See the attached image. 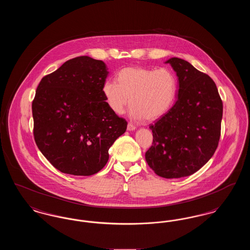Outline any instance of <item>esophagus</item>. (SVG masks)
Here are the masks:
<instances>
[{"label":"esophagus","instance_id":"34e87169","mask_svg":"<svg viewBox=\"0 0 250 250\" xmlns=\"http://www.w3.org/2000/svg\"><path fill=\"white\" fill-rule=\"evenodd\" d=\"M136 129V126L133 125V124H131V123H128V125H127V130L128 131H134Z\"/></svg>","mask_w":250,"mask_h":250}]
</instances>
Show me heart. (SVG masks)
Masks as SVG:
<instances>
[{"label":"heart","mask_w":250,"mask_h":250,"mask_svg":"<svg viewBox=\"0 0 250 250\" xmlns=\"http://www.w3.org/2000/svg\"><path fill=\"white\" fill-rule=\"evenodd\" d=\"M117 81H106L102 92L109 108L125 112L130 97L133 119H159L172 107L178 91L175 75L168 69L126 67L117 75Z\"/></svg>","instance_id":"heart-1"}]
</instances>
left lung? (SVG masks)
Returning a JSON list of instances; mask_svg holds the SVG:
<instances>
[{
	"label": "left lung",
	"instance_id": "1",
	"mask_svg": "<svg viewBox=\"0 0 250 250\" xmlns=\"http://www.w3.org/2000/svg\"><path fill=\"white\" fill-rule=\"evenodd\" d=\"M178 77L176 102L150 125L153 145L145 159L163 178L189 176L204 166L217 148L223 104L214 81L180 58L166 61Z\"/></svg>",
	"mask_w": 250,
	"mask_h": 250
}]
</instances>
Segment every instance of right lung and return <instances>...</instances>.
<instances>
[{
    "label": "right lung",
    "mask_w": 250,
    "mask_h": 250,
    "mask_svg": "<svg viewBox=\"0 0 250 250\" xmlns=\"http://www.w3.org/2000/svg\"><path fill=\"white\" fill-rule=\"evenodd\" d=\"M106 63L88 56L65 62L45 76L33 101L34 136L40 152L60 171L89 176L108 160V149L127 122L107 106L102 92Z\"/></svg>",
    "instance_id": "right-lung-1"
}]
</instances>
